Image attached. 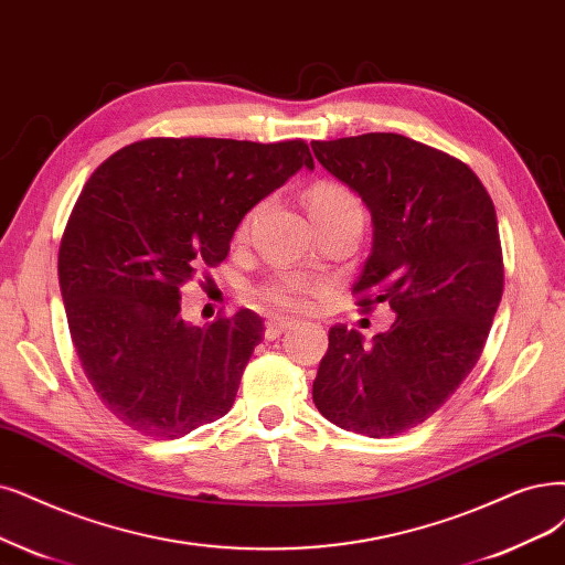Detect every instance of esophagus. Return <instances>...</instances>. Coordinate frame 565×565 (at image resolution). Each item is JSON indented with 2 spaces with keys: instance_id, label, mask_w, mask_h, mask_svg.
<instances>
[{
  "instance_id": "obj_1",
  "label": "esophagus",
  "mask_w": 565,
  "mask_h": 565,
  "mask_svg": "<svg viewBox=\"0 0 565 565\" xmlns=\"http://www.w3.org/2000/svg\"><path fill=\"white\" fill-rule=\"evenodd\" d=\"M294 326H296V321H288V319H281V317H271L265 323V340H275V338L281 335V332H286L288 328H294Z\"/></svg>"
}]
</instances>
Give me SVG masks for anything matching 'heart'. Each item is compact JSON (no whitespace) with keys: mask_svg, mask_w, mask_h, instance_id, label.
Masks as SVG:
<instances>
[{"mask_svg":"<svg viewBox=\"0 0 565 565\" xmlns=\"http://www.w3.org/2000/svg\"><path fill=\"white\" fill-rule=\"evenodd\" d=\"M307 204H309L311 216L326 214V212H344V209H359L361 212L359 200L353 198L349 188L335 181H319L311 185L307 191ZM256 212L258 206L250 209V212L242 218L239 233H246V227L250 221H254ZM315 296H317V288L298 275H279L256 290L258 300L271 307L294 309V311L309 309L315 305Z\"/></svg>","mask_w":565,"mask_h":565,"instance_id":"heart-1","label":"heart"}]
</instances>
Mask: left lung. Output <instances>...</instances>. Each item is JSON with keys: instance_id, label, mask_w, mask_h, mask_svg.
Returning <instances> with one entry per match:
<instances>
[{"instance_id": "obj_1", "label": "left lung", "mask_w": 565, "mask_h": 565, "mask_svg": "<svg viewBox=\"0 0 565 565\" xmlns=\"http://www.w3.org/2000/svg\"><path fill=\"white\" fill-rule=\"evenodd\" d=\"M372 216V250L353 294L395 321L365 344L332 326L311 398L328 422L393 437L426 422L482 356L503 298L498 218L470 167L393 132L311 141Z\"/></svg>"}]
</instances>
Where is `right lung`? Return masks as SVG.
Instances as JSON below:
<instances>
[{
    "label": "right lung",
    "instance_id": "obj_1",
    "mask_svg": "<svg viewBox=\"0 0 565 565\" xmlns=\"http://www.w3.org/2000/svg\"><path fill=\"white\" fill-rule=\"evenodd\" d=\"M302 167L315 170L302 139L156 137L93 172L57 277L83 372L122 424L177 440L233 407L263 319L188 323L181 286L225 260L242 218Z\"/></svg>",
    "mask_w": 565,
    "mask_h": 565
}]
</instances>
